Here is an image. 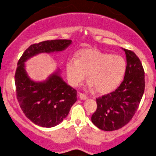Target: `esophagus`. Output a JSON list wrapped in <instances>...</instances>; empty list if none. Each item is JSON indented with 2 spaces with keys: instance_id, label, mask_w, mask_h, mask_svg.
<instances>
[{
  "instance_id": "esophagus-1",
  "label": "esophagus",
  "mask_w": 156,
  "mask_h": 156,
  "mask_svg": "<svg viewBox=\"0 0 156 156\" xmlns=\"http://www.w3.org/2000/svg\"><path fill=\"white\" fill-rule=\"evenodd\" d=\"M78 96L80 97V98H81L82 100H85L87 98V96H86L85 94H84V93H78Z\"/></svg>"
}]
</instances>
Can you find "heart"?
Wrapping results in <instances>:
<instances>
[{"instance_id": "heart-1", "label": "heart", "mask_w": 156, "mask_h": 156, "mask_svg": "<svg viewBox=\"0 0 156 156\" xmlns=\"http://www.w3.org/2000/svg\"><path fill=\"white\" fill-rule=\"evenodd\" d=\"M126 70V63L120 55L101 52L96 49H82L77 60L69 58L66 71L71 85H80L88 76V85L99 93H107L121 82Z\"/></svg>"}]
</instances>
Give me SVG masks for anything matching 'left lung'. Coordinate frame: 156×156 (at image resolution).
<instances>
[{
	"instance_id": "obj_1",
	"label": "left lung",
	"mask_w": 156,
	"mask_h": 156,
	"mask_svg": "<svg viewBox=\"0 0 156 156\" xmlns=\"http://www.w3.org/2000/svg\"><path fill=\"white\" fill-rule=\"evenodd\" d=\"M126 70L123 81L115 91L96 98L97 109L91 120L98 129L112 131L123 127L138 109L144 91V71L140 58L123 49Z\"/></svg>"
}]
</instances>
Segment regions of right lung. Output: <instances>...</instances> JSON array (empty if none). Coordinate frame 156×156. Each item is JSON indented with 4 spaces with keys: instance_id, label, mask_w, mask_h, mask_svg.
Segmentation results:
<instances>
[{
    "instance_id": "right-lung-1",
    "label": "right lung",
    "mask_w": 156,
    "mask_h": 156,
    "mask_svg": "<svg viewBox=\"0 0 156 156\" xmlns=\"http://www.w3.org/2000/svg\"><path fill=\"white\" fill-rule=\"evenodd\" d=\"M71 42V40L56 39L34 44L18 61L14 76L16 98L25 116L36 125L51 128L60 123L76 101L77 93L63 81L59 69L44 81H34L27 74L25 63L40 53L63 51Z\"/></svg>"
}]
</instances>
